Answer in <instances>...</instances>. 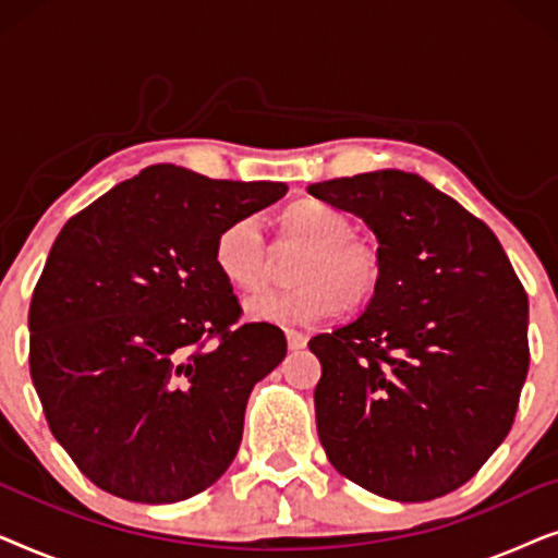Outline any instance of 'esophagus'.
Returning a JSON list of instances; mask_svg holds the SVG:
<instances>
[{
	"label": "esophagus",
	"mask_w": 558,
	"mask_h": 558,
	"mask_svg": "<svg viewBox=\"0 0 558 558\" xmlns=\"http://www.w3.org/2000/svg\"><path fill=\"white\" fill-rule=\"evenodd\" d=\"M287 345H289V350H302L304 345H307V335L296 332V330H289L287 332Z\"/></svg>",
	"instance_id": "obj_1"
}]
</instances>
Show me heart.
<instances>
[{
  "instance_id": "heart-1",
  "label": "heart",
  "mask_w": 558,
  "mask_h": 558,
  "mask_svg": "<svg viewBox=\"0 0 558 558\" xmlns=\"http://www.w3.org/2000/svg\"><path fill=\"white\" fill-rule=\"evenodd\" d=\"M284 231L310 246L300 262L292 292H266L246 302V315L256 323L307 327L338 317L350 302H363L376 292L380 258L376 248L350 235V223L338 208L323 201H300L281 216ZM216 266L233 287L256 292L269 279V248L258 216H241L216 239Z\"/></svg>"
}]
</instances>
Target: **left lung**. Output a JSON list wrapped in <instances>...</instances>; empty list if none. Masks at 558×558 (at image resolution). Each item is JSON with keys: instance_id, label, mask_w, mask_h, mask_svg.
<instances>
[{"instance_id": "obj_1", "label": "left lung", "mask_w": 558, "mask_h": 558, "mask_svg": "<svg viewBox=\"0 0 558 558\" xmlns=\"http://www.w3.org/2000/svg\"><path fill=\"white\" fill-rule=\"evenodd\" d=\"M307 193L361 218L380 258L363 315L310 340L323 365L319 441L340 475L380 498H441L513 426L529 296L490 228L414 172H363Z\"/></svg>"}]
</instances>
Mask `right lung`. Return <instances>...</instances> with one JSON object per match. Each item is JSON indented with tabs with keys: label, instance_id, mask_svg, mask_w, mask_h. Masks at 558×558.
I'll use <instances>...</instances> for the list:
<instances>
[{
	"label": "right lung",
	"instance_id": "add662e5",
	"mask_svg": "<svg viewBox=\"0 0 558 558\" xmlns=\"http://www.w3.org/2000/svg\"><path fill=\"white\" fill-rule=\"evenodd\" d=\"M284 195L151 165L58 233L29 304V376L52 437L101 490L178 502L233 462L251 388L287 338L239 323L216 239Z\"/></svg>",
	"mask_w": 558,
	"mask_h": 558
}]
</instances>
